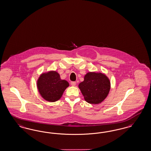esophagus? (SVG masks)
Masks as SVG:
<instances>
[{"mask_svg": "<svg viewBox=\"0 0 151 151\" xmlns=\"http://www.w3.org/2000/svg\"><path fill=\"white\" fill-rule=\"evenodd\" d=\"M76 83L75 82V81H72L71 83V85L73 86H75L76 85Z\"/></svg>", "mask_w": 151, "mask_h": 151, "instance_id": "obj_1", "label": "esophagus"}]
</instances>
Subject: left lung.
<instances>
[{"instance_id": "1", "label": "left lung", "mask_w": 151, "mask_h": 151, "mask_svg": "<svg viewBox=\"0 0 151 151\" xmlns=\"http://www.w3.org/2000/svg\"><path fill=\"white\" fill-rule=\"evenodd\" d=\"M78 88L88 103L98 104L106 98L110 89L108 78L102 73H87L84 80L79 83Z\"/></svg>"}]
</instances>
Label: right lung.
<instances>
[{
	"instance_id": "right-lung-1",
	"label": "right lung",
	"mask_w": 151,
	"mask_h": 151,
	"mask_svg": "<svg viewBox=\"0 0 151 151\" xmlns=\"http://www.w3.org/2000/svg\"><path fill=\"white\" fill-rule=\"evenodd\" d=\"M37 88L42 97L48 101L55 102L60 99L69 83L61 80L56 71L42 73L37 80Z\"/></svg>"
}]
</instances>
